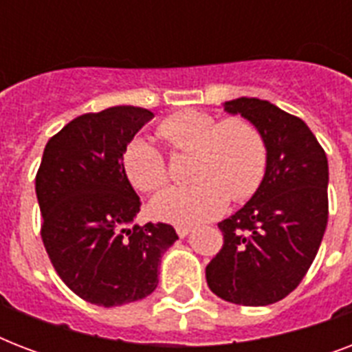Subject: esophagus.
Wrapping results in <instances>:
<instances>
[{"label":"esophagus","instance_id":"obj_1","mask_svg":"<svg viewBox=\"0 0 352 352\" xmlns=\"http://www.w3.org/2000/svg\"><path fill=\"white\" fill-rule=\"evenodd\" d=\"M190 232H192V226H177V234H179V237H186Z\"/></svg>","mask_w":352,"mask_h":352}]
</instances>
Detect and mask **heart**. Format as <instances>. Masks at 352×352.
<instances>
[{
    "label": "heart",
    "instance_id": "heart-1",
    "mask_svg": "<svg viewBox=\"0 0 352 352\" xmlns=\"http://www.w3.org/2000/svg\"><path fill=\"white\" fill-rule=\"evenodd\" d=\"M159 135L173 151L193 153L190 179L195 182L157 193L149 203L155 219L175 225L212 219L225 212L228 199L245 201L261 184L267 149L250 122H219L208 113L182 111L166 118ZM122 164L129 181L144 192H153L168 181L164 157L142 137L127 144Z\"/></svg>",
    "mask_w": 352,
    "mask_h": 352
}]
</instances>
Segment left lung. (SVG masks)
Masks as SVG:
<instances>
[{"mask_svg":"<svg viewBox=\"0 0 352 352\" xmlns=\"http://www.w3.org/2000/svg\"><path fill=\"white\" fill-rule=\"evenodd\" d=\"M256 127L267 149L250 201L219 230L225 245L206 267L210 290L235 305L263 307L300 285L322 245L329 217L327 155L305 122L268 100L223 104Z\"/></svg>","mask_w":352,"mask_h":352,"instance_id":"obj_1","label":"left lung"}]
</instances>
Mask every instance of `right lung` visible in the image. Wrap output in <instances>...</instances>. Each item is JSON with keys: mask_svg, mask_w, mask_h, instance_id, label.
Segmentation results:
<instances>
[{"mask_svg": "<svg viewBox=\"0 0 352 352\" xmlns=\"http://www.w3.org/2000/svg\"><path fill=\"white\" fill-rule=\"evenodd\" d=\"M153 113L115 106L71 120L47 142L36 175L41 239L62 281L93 305L118 307L159 285L160 257L179 235L135 223L140 197L122 155Z\"/></svg>", "mask_w": 352, "mask_h": 352, "instance_id": "right-lung-1", "label": "right lung"}]
</instances>
